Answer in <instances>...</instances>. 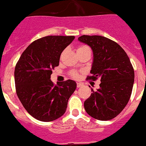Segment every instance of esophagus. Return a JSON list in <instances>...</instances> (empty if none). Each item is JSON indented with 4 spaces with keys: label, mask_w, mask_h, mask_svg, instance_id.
<instances>
[{
    "label": "esophagus",
    "mask_w": 146,
    "mask_h": 146,
    "mask_svg": "<svg viewBox=\"0 0 146 146\" xmlns=\"http://www.w3.org/2000/svg\"><path fill=\"white\" fill-rule=\"evenodd\" d=\"M82 85H83V84H82V83H80V82H77V88H80V87H82Z\"/></svg>",
    "instance_id": "obj_1"
}]
</instances>
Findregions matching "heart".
I'll return each instance as SVG.
<instances>
[{
    "label": "heart",
    "instance_id": "b5f03b06",
    "mask_svg": "<svg viewBox=\"0 0 146 146\" xmlns=\"http://www.w3.org/2000/svg\"><path fill=\"white\" fill-rule=\"evenodd\" d=\"M85 47H86V46H80V48L77 49V50H79V49H81V48H85ZM72 76L74 77V78H77V77H79V74H78V73H77V72H73L72 73Z\"/></svg>",
    "mask_w": 146,
    "mask_h": 146
}]
</instances>
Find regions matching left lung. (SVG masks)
I'll use <instances>...</instances> for the list:
<instances>
[{
    "mask_svg": "<svg viewBox=\"0 0 146 146\" xmlns=\"http://www.w3.org/2000/svg\"><path fill=\"white\" fill-rule=\"evenodd\" d=\"M78 40L93 50L92 75L87 79L101 78L100 88H92L84 102L85 111L96 119H112L125 109L132 93L135 72L129 57L119 44L103 36L82 35Z\"/></svg>",
    "mask_w": 146,
    "mask_h": 146,
    "instance_id": "obj_1",
    "label": "left lung"
}]
</instances>
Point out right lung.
<instances>
[{
  "instance_id": "add662e5",
  "label": "right lung",
  "mask_w": 146,
  "mask_h": 146,
  "mask_svg": "<svg viewBox=\"0 0 146 146\" xmlns=\"http://www.w3.org/2000/svg\"><path fill=\"white\" fill-rule=\"evenodd\" d=\"M74 36H46L32 42L22 53L14 71L17 94L27 111L36 119L51 121L61 117L77 88L74 80H50L63 50Z\"/></svg>"
}]
</instances>
